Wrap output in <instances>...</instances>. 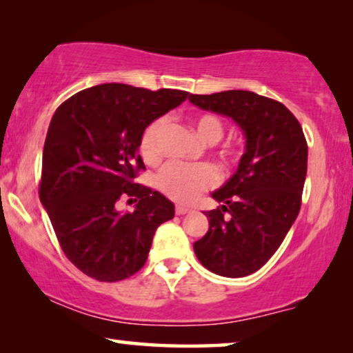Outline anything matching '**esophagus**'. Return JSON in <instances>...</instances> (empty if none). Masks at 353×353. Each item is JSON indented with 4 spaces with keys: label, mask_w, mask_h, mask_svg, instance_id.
Listing matches in <instances>:
<instances>
[{
    "label": "esophagus",
    "mask_w": 353,
    "mask_h": 353,
    "mask_svg": "<svg viewBox=\"0 0 353 353\" xmlns=\"http://www.w3.org/2000/svg\"><path fill=\"white\" fill-rule=\"evenodd\" d=\"M175 212H176V215H186V214H190L191 209H188V207H183V205H176Z\"/></svg>",
    "instance_id": "34e87169"
}]
</instances>
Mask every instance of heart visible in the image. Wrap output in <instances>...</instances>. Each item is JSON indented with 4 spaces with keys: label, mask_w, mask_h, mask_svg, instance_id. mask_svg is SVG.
<instances>
[{
    "label": "heart",
    "mask_w": 353,
    "mask_h": 353,
    "mask_svg": "<svg viewBox=\"0 0 353 353\" xmlns=\"http://www.w3.org/2000/svg\"><path fill=\"white\" fill-rule=\"evenodd\" d=\"M163 119L149 123L139 139V151L144 161L156 162L161 156V134ZM192 125L202 141L214 144L223 137V123L214 114H201L192 119ZM219 180L215 168L210 165H185V163H168L157 176V188L167 197L176 202L194 201L202 191L209 190Z\"/></svg>",
    "instance_id": "b5f03b06"
}]
</instances>
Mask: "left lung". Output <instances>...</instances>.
Listing matches in <instances>:
<instances>
[{
    "mask_svg": "<svg viewBox=\"0 0 353 353\" xmlns=\"http://www.w3.org/2000/svg\"><path fill=\"white\" fill-rule=\"evenodd\" d=\"M188 99L230 117L245 138L238 170L212 192L221 205L205 214L209 231L194 243L196 257L220 276H248L276 252L301 210L305 137L286 105L252 91L190 94Z\"/></svg>",
    "mask_w": 353,
    "mask_h": 353,
    "instance_id": "1",
    "label": "left lung"
}]
</instances>
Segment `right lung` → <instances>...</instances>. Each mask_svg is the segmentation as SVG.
<instances>
[{
  "label": "right lung",
  "instance_id": "add662e5",
  "mask_svg": "<svg viewBox=\"0 0 353 353\" xmlns=\"http://www.w3.org/2000/svg\"><path fill=\"white\" fill-rule=\"evenodd\" d=\"M186 91L104 83L80 91L52 115L43 148L40 201L67 259L98 281H120L146 263L154 233L175 205L134 183L144 168L139 139ZM139 201L117 210L120 196Z\"/></svg>",
  "mask_w": 353,
  "mask_h": 353
}]
</instances>
